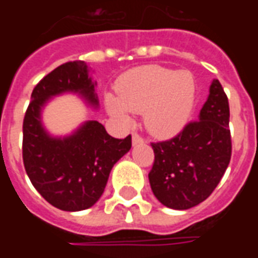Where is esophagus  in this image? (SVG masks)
Wrapping results in <instances>:
<instances>
[{"label":"esophagus","instance_id":"obj_1","mask_svg":"<svg viewBox=\"0 0 258 258\" xmlns=\"http://www.w3.org/2000/svg\"><path fill=\"white\" fill-rule=\"evenodd\" d=\"M141 144H144V138L141 137L140 134H137V133H133V145H141Z\"/></svg>","mask_w":258,"mask_h":258}]
</instances>
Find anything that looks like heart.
Here are the masks:
<instances>
[{
  "label": "heart",
  "instance_id": "obj_1",
  "mask_svg": "<svg viewBox=\"0 0 258 258\" xmlns=\"http://www.w3.org/2000/svg\"><path fill=\"white\" fill-rule=\"evenodd\" d=\"M196 99V83L186 70L140 66L118 79L116 94L106 95V109L120 123L133 113H144L153 134L171 137L189 123Z\"/></svg>",
  "mask_w": 258,
  "mask_h": 258
}]
</instances>
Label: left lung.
I'll list each match as a JSON object with an SVG mask.
<instances>
[{"label": "left lung", "instance_id": "8db88e82", "mask_svg": "<svg viewBox=\"0 0 258 258\" xmlns=\"http://www.w3.org/2000/svg\"><path fill=\"white\" fill-rule=\"evenodd\" d=\"M229 105L218 80H213L199 117L171 140L152 144L155 163L149 182L156 199L174 210H186L216 189L231 160Z\"/></svg>", "mask_w": 258, "mask_h": 258}]
</instances>
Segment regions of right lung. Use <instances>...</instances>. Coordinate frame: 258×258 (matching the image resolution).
Here are the masks:
<instances>
[{
	"label": "right lung",
	"mask_w": 258,
	"mask_h": 258,
	"mask_svg": "<svg viewBox=\"0 0 258 258\" xmlns=\"http://www.w3.org/2000/svg\"><path fill=\"white\" fill-rule=\"evenodd\" d=\"M88 64L58 66L34 87L23 120V163L31 184L48 203L64 211L90 209L99 200L113 166L131 149V135L113 138L96 120L70 135L55 137L42 124V110L53 96L76 94L92 109L99 107Z\"/></svg>",
	"instance_id": "right-lung-1"
}]
</instances>
